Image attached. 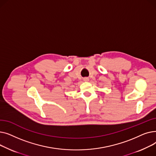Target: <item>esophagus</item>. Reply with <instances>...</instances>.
<instances>
[{
  "instance_id": "34e87169",
  "label": "esophagus",
  "mask_w": 156,
  "mask_h": 156,
  "mask_svg": "<svg viewBox=\"0 0 156 156\" xmlns=\"http://www.w3.org/2000/svg\"><path fill=\"white\" fill-rule=\"evenodd\" d=\"M83 80H84L85 81H89V78L86 77V78H83Z\"/></svg>"
}]
</instances>
